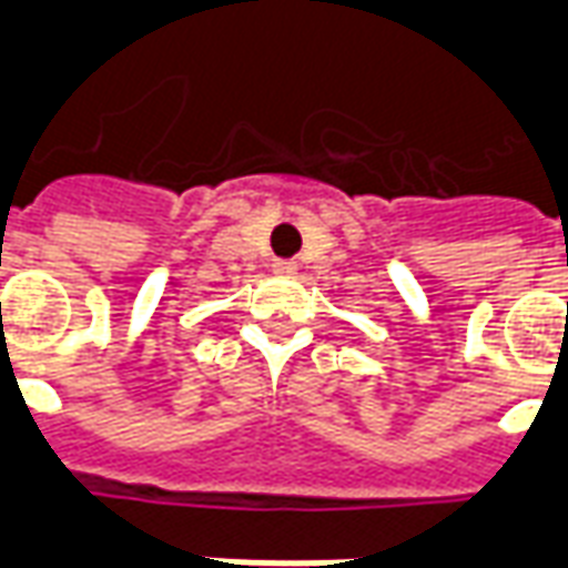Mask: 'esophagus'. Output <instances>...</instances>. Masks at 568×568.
Segmentation results:
<instances>
[{
  "mask_svg": "<svg viewBox=\"0 0 568 568\" xmlns=\"http://www.w3.org/2000/svg\"><path fill=\"white\" fill-rule=\"evenodd\" d=\"M294 271H297V267H294L292 262H276L274 265V274L280 276H294Z\"/></svg>",
  "mask_w": 568,
  "mask_h": 568,
  "instance_id": "esophagus-1",
  "label": "esophagus"
}]
</instances>
